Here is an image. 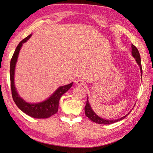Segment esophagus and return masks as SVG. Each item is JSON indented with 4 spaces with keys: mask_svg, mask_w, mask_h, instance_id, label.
I'll return each instance as SVG.
<instances>
[{
    "mask_svg": "<svg viewBox=\"0 0 153 153\" xmlns=\"http://www.w3.org/2000/svg\"><path fill=\"white\" fill-rule=\"evenodd\" d=\"M75 83H76L77 85H79V86L85 85V82H84L83 79H77L76 82H75Z\"/></svg>",
    "mask_w": 153,
    "mask_h": 153,
    "instance_id": "esophagus-1",
    "label": "esophagus"
}]
</instances>
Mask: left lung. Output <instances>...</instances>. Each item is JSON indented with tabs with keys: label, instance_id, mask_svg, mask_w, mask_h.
<instances>
[{
	"label": "left lung",
	"instance_id": "left-lung-1",
	"mask_svg": "<svg viewBox=\"0 0 153 153\" xmlns=\"http://www.w3.org/2000/svg\"><path fill=\"white\" fill-rule=\"evenodd\" d=\"M131 53L133 56H134L136 61H137V64H139V67H140V70H141V75H142V67H141V56H140V54L139 53V51L137 48H136L134 45L131 44ZM85 115L87 117V118H89L91 121L97 123H99V124H111V123H115L120 121V120H122L123 118H125L126 117L128 116L129 114H126L125 116L122 117V118H120V119H117V120H105V119H102L101 118H100L98 116H97L96 114L94 112L93 110H92L91 107L90 106V104L88 101V99H87V103H86V105L85 106Z\"/></svg>",
	"mask_w": 153,
	"mask_h": 153
}]
</instances>
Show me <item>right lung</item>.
Segmentation results:
<instances>
[{
	"label": "right lung",
	"instance_id": "obj_1",
	"mask_svg": "<svg viewBox=\"0 0 153 153\" xmlns=\"http://www.w3.org/2000/svg\"><path fill=\"white\" fill-rule=\"evenodd\" d=\"M32 34L29 35L27 37L23 39L16 47L15 52L12 57L10 61V86L12 98L16 105L22 111L26 114L35 118H48L55 114L58 110V105L60 97L69 90L72 86L73 83L68 85L60 87L53 95L44 102L36 104H30L26 102L23 100L16 91L14 85V71L16 62L19 50L22 46V44L26 42L31 37Z\"/></svg>",
	"mask_w": 153,
	"mask_h": 153
}]
</instances>
